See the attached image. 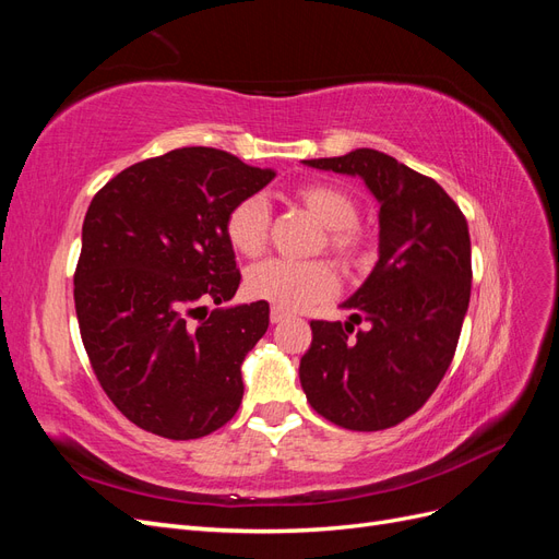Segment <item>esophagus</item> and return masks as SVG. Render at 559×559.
<instances>
[{
    "instance_id": "obj_1",
    "label": "esophagus",
    "mask_w": 559,
    "mask_h": 559,
    "mask_svg": "<svg viewBox=\"0 0 559 559\" xmlns=\"http://www.w3.org/2000/svg\"><path fill=\"white\" fill-rule=\"evenodd\" d=\"M286 317H289V314H286L284 310H280V308H273V310H270V321H273V324H280V321H284Z\"/></svg>"
}]
</instances>
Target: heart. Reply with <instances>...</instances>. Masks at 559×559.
<instances>
[{
    "instance_id": "b5f03b06",
    "label": "heart",
    "mask_w": 559,
    "mask_h": 559,
    "mask_svg": "<svg viewBox=\"0 0 559 559\" xmlns=\"http://www.w3.org/2000/svg\"><path fill=\"white\" fill-rule=\"evenodd\" d=\"M296 200L326 228L324 245L343 267L357 270L368 261V238L357 226L359 207L354 198L331 183H308ZM270 205L263 195L235 202L226 216V240L242 257H259L270 235ZM245 286L251 298L273 302L280 310H306L326 300L337 289V275L329 261L270 259L247 270Z\"/></svg>"
}]
</instances>
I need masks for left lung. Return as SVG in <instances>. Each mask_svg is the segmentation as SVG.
Listing matches in <instances>:
<instances>
[{
  "instance_id": "obj_1",
  "label": "left lung",
  "mask_w": 559,
  "mask_h": 559,
  "mask_svg": "<svg viewBox=\"0 0 559 559\" xmlns=\"http://www.w3.org/2000/svg\"><path fill=\"white\" fill-rule=\"evenodd\" d=\"M302 163L361 177L380 202V259L343 302L357 310L349 321H310L312 345L298 370L302 392L343 429L396 427L427 403L460 343L473 277L466 218L431 177L382 151ZM361 318L369 329L354 334Z\"/></svg>"
}]
</instances>
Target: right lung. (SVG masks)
<instances>
[{
    "instance_id": "1",
    "label": "right lung",
    "mask_w": 559,
    "mask_h": 559,
    "mask_svg": "<svg viewBox=\"0 0 559 559\" xmlns=\"http://www.w3.org/2000/svg\"><path fill=\"white\" fill-rule=\"evenodd\" d=\"M273 177L226 151L183 146L95 193L74 273L81 341L105 394L140 429L191 441L238 413L240 366L270 308L207 312V302L240 286L224 230L230 207Z\"/></svg>"
}]
</instances>
